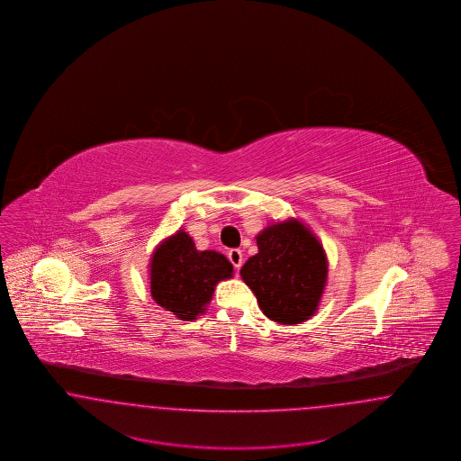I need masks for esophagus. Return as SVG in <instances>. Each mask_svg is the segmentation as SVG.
<instances>
[{"label":"esophagus","instance_id":"obj_1","mask_svg":"<svg viewBox=\"0 0 461 461\" xmlns=\"http://www.w3.org/2000/svg\"><path fill=\"white\" fill-rule=\"evenodd\" d=\"M228 259L231 261V264L235 266V269L239 271L241 267V263H243V254H241V250H239V249H231L228 252Z\"/></svg>","mask_w":461,"mask_h":461}]
</instances>
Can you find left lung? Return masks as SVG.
<instances>
[{"label":"left lung","mask_w":461,"mask_h":461,"mask_svg":"<svg viewBox=\"0 0 461 461\" xmlns=\"http://www.w3.org/2000/svg\"><path fill=\"white\" fill-rule=\"evenodd\" d=\"M256 241L259 250L241 266L240 276L264 316L282 325L311 320L329 280L323 243L299 218L269 222Z\"/></svg>","instance_id":"1"}]
</instances>
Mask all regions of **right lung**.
Returning <instances> with one entry per match:
<instances>
[{"label": "right lung", "instance_id": "right-lung-1", "mask_svg": "<svg viewBox=\"0 0 461 461\" xmlns=\"http://www.w3.org/2000/svg\"><path fill=\"white\" fill-rule=\"evenodd\" d=\"M231 276V263L216 250H198L185 228L158 241L149 263L155 304L181 321H194L202 316L216 285Z\"/></svg>", "mask_w": 461, "mask_h": 461}]
</instances>
